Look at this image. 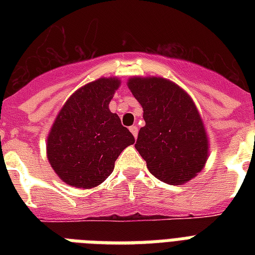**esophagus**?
<instances>
[{
    "instance_id": "esophagus-1",
    "label": "esophagus",
    "mask_w": 255,
    "mask_h": 255,
    "mask_svg": "<svg viewBox=\"0 0 255 255\" xmlns=\"http://www.w3.org/2000/svg\"><path fill=\"white\" fill-rule=\"evenodd\" d=\"M129 131H131V133L136 139V137H137V131H139V129H137V127H136V126H132V127H129Z\"/></svg>"
}]
</instances>
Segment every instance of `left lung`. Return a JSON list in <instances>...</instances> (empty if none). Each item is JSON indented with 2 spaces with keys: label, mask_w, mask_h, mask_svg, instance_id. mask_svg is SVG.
<instances>
[{
  "label": "left lung",
  "mask_w": 255,
  "mask_h": 255,
  "mask_svg": "<svg viewBox=\"0 0 255 255\" xmlns=\"http://www.w3.org/2000/svg\"><path fill=\"white\" fill-rule=\"evenodd\" d=\"M143 107L145 126L135 148L156 178L182 185L196 177L209 157L205 126L185 90L160 77H132L127 82Z\"/></svg>",
  "instance_id": "8db88e82"
}]
</instances>
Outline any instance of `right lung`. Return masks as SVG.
<instances>
[{"label": "right lung", "instance_id": "obj_1", "mask_svg": "<svg viewBox=\"0 0 255 255\" xmlns=\"http://www.w3.org/2000/svg\"><path fill=\"white\" fill-rule=\"evenodd\" d=\"M116 77L99 78L78 88L58 112L47 136L46 153L67 185L91 189L112 173L123 149L135 143L108 104L119 88Z\"/></svg>", "mask_w": 255, "mask_h": 255}]
</instances>
